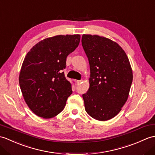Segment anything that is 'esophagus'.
I'll list each match as a JSON object with an SVG mask.
<instances>
[{
	"label": "esophagus",
	"mask_w": 155,
	"mask_h": 155,
	"mask_svg": "<svg viewBox=\"0 0 155 155\" xmlns=\"http://www.w3.org/2000/svg\"><path fill=\"white\" fill-rule=\"evenodd\" d=\"M82 81H76V84H80L81 83Z\"/></svg>",
	"instance_id": "obj_1"
}]
</instances>
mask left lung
Instances as JSON below:
<instances>
[{
    "label": "left lung",
    "instance_id": "8db88e82",
    "mask_svg": "<svg viewBox=\"0 0 155 155\" xmlns=\"http://www.w3.org/2000/svg\"><path fill=\"white\" fill-rule=\"evenodd\" d=\"M82 45L91 70L89 88L82 94L85 110L98 121L114 117L127 100L133 71L124 50L98 35L83 34Z\"/></svg>",
    "mask_w": 155,
    "mask_h": 155
}]
</instances>
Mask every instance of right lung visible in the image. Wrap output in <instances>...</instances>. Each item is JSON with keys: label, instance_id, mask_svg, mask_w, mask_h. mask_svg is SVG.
I'll return each mask as SVG.
<instances>
[{"label": "right lung", "instance_id": "add662e5", "mask_svg": "<svg viewBox=\"0 0 155 155\" xmlns=\"http://www.w3.org/2000/svg\"><path fill=\"white\" fill-rule=\"evenodd\" d=\"M80 40L79 34L55 35L38 42L26 54L19 84L25 102L38 116L52 118L64 109L73 91L62 70Z\"/></svg>", "mask_w": 155, "mask_h": 155}]
</instances>
